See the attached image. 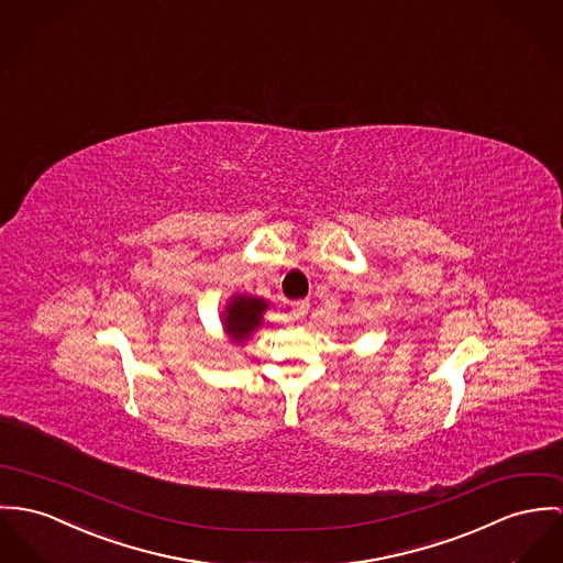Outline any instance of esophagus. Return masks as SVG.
Returning a JSON list of instances; mask_svg holds the SVG:
<instances>
[{"label": "esophagus", "mask_w": 563, "mask_h": 563, "mask_svg": "<svg viewBox=\"0 0 563 563\" xmlns=\"http://www.w3.org/2000/svg\"><path fill=\"white\" fill-rule=\"evenodd\" d=\"M308 308H310L308 300L291 303V319H303L308 314Z\"/></svg>", "instance_id": "34e87169"}]
</instances>
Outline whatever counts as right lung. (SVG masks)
<instances>
[{"label":"right lung","mask_w":563,"mask_h":563,"mask_svg":"<svg viewBox=\"0 0 563 563\" xmlns=\"http://www.w3.org/2000/svg\"><path fill=\"white\" fill-rule=\"evenodd\" d=\"M267 308V303L260 298H233L227 306L224 314V330L235 341L242 343L251 336V332L261 325V312Z\"/></svg>","instance_id":"add662e5"}]
</instances>
